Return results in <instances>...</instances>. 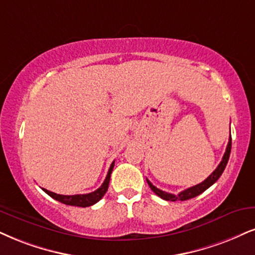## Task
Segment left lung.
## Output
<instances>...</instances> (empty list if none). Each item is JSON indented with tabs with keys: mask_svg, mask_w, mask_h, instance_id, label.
I'll return each instance as SVG.
<instances>
[{
	"mask_svg": "<svg viewBox=\"0 0 255 255\" xmlns=\"http://www.w3.org/2000/svg\"><path fill=\"white\" fill-rule=\"evenodd\" d=\"M231 149H232V137H229V142H228L227 149H226L225 155H224V157H222V161L220 162V164L218 165V168H216L215 170L213 171L212 174H210L208 177H207L203 182H201V183L194 185V187L188 188V189H185L183 191H181L180 194L174 195V194L165 193V191H163L161 189H158V188H156L155 185H153L151 182H150L146 178L147 184H149V187L151 188V190L157 195V196H159V197H161V199L165 200V201H176V200L185 201V200L193 199V197H196L197 195L202 194L204 190H207L209 187H212V185L214 184L215 182L219 180L220 176L222 175V172H224L226 165H227V163H228L229 155H231Z\"/></svg>",
	"mask_w": 255,
	"mask_h": 255,
	"instance_id": "left-lung-1",
	"label": "left lung"
}]
</instances>
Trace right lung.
I'll return each instance as SVG.
<instances>
[{"label": "right lung", "instance_id": "add662e5", "mask_svg": "<svg viewBox=\"0 0 255 255\" xmlns=\"http://www.w3.org/2000/svg\"><path fill=\"white\" fill-rule=\"evenodd\" d=\"M113 166H115V161L112 162L111 166H110L108 175H106L105 181L104 183L100 185L97 190L92 191L90 194H79V195H60V194H55L53 191H49L47 189H43L46 194H48L49 196L53 197V199L59 201V202L67 204V206H75V207H90L93 206L94 203H97L98 201L102 200V197L105 195L106 191H108L109 188V183H110V177H111Z\"/></svg>", "mask_w": 255, "mask_h": 255}]
</instances>
